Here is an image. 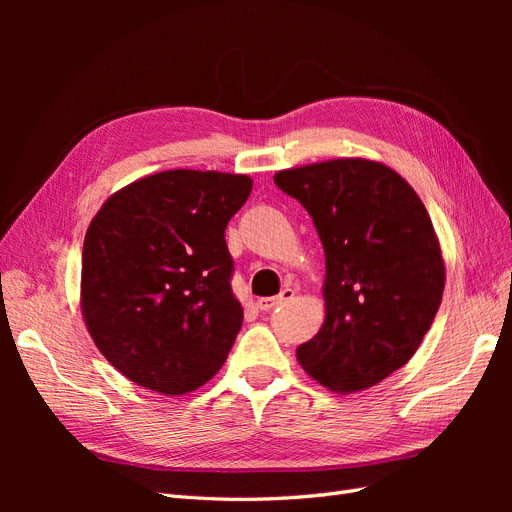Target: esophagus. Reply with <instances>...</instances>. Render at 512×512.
Instances as JSON below:
<instances>
[{
  "instance_id": "34e87169",
  "label": "esophagus",
  "mask_w": 512,
  "mask_h": 512,
  "mask_svg": "<svg viewBox=\"0 0 512 512\" xmlns=\"http://www.w3.org/2000/svg\"><path fill=\"white\" fill-rule=\"evenodd\" d=\"M294 297V290L292 288H284L277 297H265V299H258L256 305L258 309H262V312H271V309H275L277 305H282L286 301H290Z\"/></svg>"
}]
</instances>
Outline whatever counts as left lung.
<instances>
[{"mask_svg":"<svg viewBox=\"0 0 512 512\" xmlns=\"http://www.w3.org/2000/svg\"><path fill=\"white\" fill-rule=\"evenodd\" d=\"M312 215L324 247V322L297 348L335 393L380 384L404 367L444 292V258L423 200L382 162L337 158L275 173Z\"/></svg>","mask_w":512,"mask_h":512,"instance_id":"1","label":"left lung"}]
</instances>
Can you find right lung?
<instances>
[{
    "label": "right lung",
    "instance_id": "obj_1",
    "mask_svg": "<svg viewBox=\"0 0 512 512\" xmlns=\"http://www.w3.org/2000/svg\"><path fill=\"white\" fill-rule=\"evenodd\" d=\"M250 192L247 175L164 170L108 196L91 220L81 314L128 380L177 397L224 365L243 322L224 230Z\"/></svg>",
    "mask_w": 512,
    "mask_h": 512
}]
</instances>
